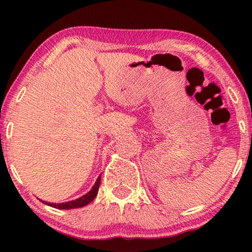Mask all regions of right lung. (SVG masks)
I'll return each instance as SVG.
<instances>
[{"label":"right lung","mask_w":252,"mask_h":252,"mask_svg":"<svg viewBox=\"0 0 252 252\" xmlns=\"http://www.w3.org/2000/svg\"><path fill=\"white\" fill-rule=\"evenodd\" d=\"M99 184H101V175H99V177L97 178V180H96L95 185L93 186V188L87 192V194H85L84 196H81L80 198L74 199V201L65 202V203H57V204H55V203H48V202H44V201H42V202L44 203V204L53 206V208L62 209V210L81 208V206L87 205L91 202L94 201V198L96 197V195H97V191H98V188H99Z\"/></svg>","instance_id":"add662e5"}]
</instances>
